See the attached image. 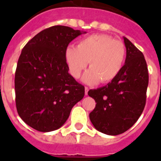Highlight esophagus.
<instances>
[{
	"mask_svg": "<svg viewBox=\"0 0 161 161\" xmlns=\"http://www.w3.org/2000/svg\"><path fill=\"white\" fill-rule=\"evenodd\" d=\"M85 95H87L88 94V91H89V88L88 87H85Z\"/></svg>",
	"mask_w": 161,
	"mask_h": 161,
	"instance_id": "1",
	"label": "esophagus"
}]
</instances>
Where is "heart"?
<instances>
[{
	"instance_id": "b5f03b06",
	"label": "heart",
	"mask_w": 161,
	"mask_h": 161,
	"mask_svg": "<svg viewBox=\"0 0 161 161\" xmlns=\"http://www.w3.org/2000/svg\"><path fill=\"white\" fill-rule=\"evenodd\" d=\"M126 59V48L123 42L107 35H93L83 38L77 47L68 46L65 50V60L75 79L89 64V70L82 80L89 85L100 81H113L123 69Z\"/></svg>"
}]
</instances>
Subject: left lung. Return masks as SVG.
Masks as SVG:
<instances>
[{"label":"left lung","instance_id":"8db88e82","mask_svg":"<svg viewBox=\"0 0 161 161\" xmlns=\"http://www.w3.org/2000/svg\"><path fill=\"white\" fill-rule=\"evenodd\" d=\"M126 56L119 76L103 87L89 90L97 102L89 119L98 131L117 136L130 129L143 113L148 85V70L142 53L123 37Z\"/></svg>","mask_w":161,"mask_h":161}]
</instances>
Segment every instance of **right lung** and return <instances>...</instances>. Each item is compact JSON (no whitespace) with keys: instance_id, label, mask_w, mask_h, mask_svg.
I'll use <instances>...</instances> for the list:
<instances>
[{"instance_id":"add662e5","label":"right lung","mask_w":161,"mask_h":161,"mask_svg":"<svg viewBox=\"0 0 161 161\" xmlns=\"http://www.w3.org/2000/svg\"><path fill=\"white\" fill-rule=\"evenodd\" d=\"M85 31L54 25L25 44L15 72L16 107L28 126L42 132L57 130L85 95V87L68 73L65 50Z\"/></svg>"}]
</instances>
